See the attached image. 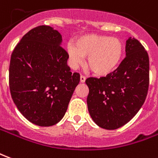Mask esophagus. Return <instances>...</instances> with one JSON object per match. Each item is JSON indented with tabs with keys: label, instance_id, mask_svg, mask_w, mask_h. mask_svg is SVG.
I'll list each match as a JSON object with an SVG mask.
<instances>
[{
	"label": "esophagus",
	"instance_id": "34e87169",
	"mask_svg": "<svg viewBox=\"0 0 158 158\" xmlns=\"http://www.w3.org/2000/svg\"><path fill=\"white\" fill-rule=\"evenodd\" d=\"M80 81H81V82H84L86 81V77L83 76V75H81V77H80Z\"/></svg>",
	"mask_w": 158,
	"mask_h": 158
}]
</instances>
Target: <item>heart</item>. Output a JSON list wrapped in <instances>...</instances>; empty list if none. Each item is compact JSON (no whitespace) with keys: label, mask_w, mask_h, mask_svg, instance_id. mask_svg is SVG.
Here are the masks:
<instances>
[{"label":"heart","mask_w":158,"mask_h":158,"mask_svg":"<svg viewBox=\"0 0 158 158\" xmlns=\"http://www.w3.org/2000/svg\"><path fill=\"white\" fill-rule=\"evenodd\" d=\"M67 52L71 66L77 67L88 57V66L97 75H107L116 70L123 55V44L118 38L86 35L78 38L76 46L68 44Z\"/></svg>","instance_id":"heart-1"}]
</instances>
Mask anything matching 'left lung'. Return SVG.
<instances>
[{"instance_id":"1","label":"left lung","mask_w":158,"mask_h":158,"mask_svg":"<svg viewBox=\"0 0 158 158\" xmlns=\"http://www.w3.org/2000/svg\"><path fill=\"white\" fill-rule=\"evenodd\" d=\"M149 56L136 39L126 41V57L106 77L86 80L89 93L88 108L95 123L105 129H117L137 114L149 88Z\"/></svg>"}]
</instances>
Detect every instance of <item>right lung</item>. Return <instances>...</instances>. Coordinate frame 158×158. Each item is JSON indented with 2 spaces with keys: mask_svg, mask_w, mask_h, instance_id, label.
I'll return each mask as SVG.
<instances>
[{
  "mask_svg": "<svg viewBox=\"0 0 158 158\" xmlns=\"http://www.w3.org/2000/svg\"><path fill=\"white\" fill-rule=\"evenodd\" d=\"M61 41L56 30L40 25L23 35L11 56L12 99L23 117L41 127L63 118L80 81V74L67 65L69 55Z\"/></svg>",
  "mask_w": 158,
  "mask_h": 158,
  "instance_id": "add662e5",
  "label": "right lung"
}]
</instances>
